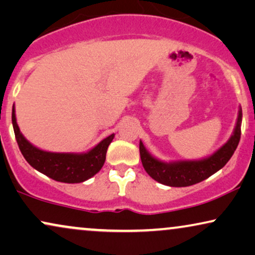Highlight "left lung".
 Wrapping results in <instances>:
<instances>
[{"label": "left lung", "instance_id": "obj_1", "mask_svg": "<svg viewBox=\"0 0 255 255\" xmlns=\"http://www.w3.org/2000/svg\"><path fill=\"white\" fill-rule=\"evenodd\" d=\"M243 111L239 106L238 118L231 137L222 147L201 159H186V161L164 162L156 158L140 141V155L144 170L152 179L161 184L175 188L190 186L199 183L220 170L236 151L242 135Z\"/></svg>", "mask_w": 255, "mask_h": 255}]
</instances>
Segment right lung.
Returning a JSON list of instances; mask_svg holds the SVG:
<instances>
[{"label": "right lung", "mask_w": 255, "mask_h": 255, "mask_svg": "<svg viewBox=\"0 0 255 255\" xmlns=\"http://www.w3.org/2000/svg\"><path fill=\"white\" fill-rule=\"evenodd\" d=\"M11 120L17 144L26 162L37 171L63 183L85 182L99 172L106 159L108 145L115 135H110L84 152H52L36 147L24 137L17 125L15 105L12 106Z\"/></svg>", "instance_id": "obj_1"}]
</instances>
